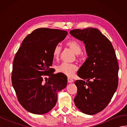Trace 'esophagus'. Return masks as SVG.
Here are the masks:
<instances>
[{
    "instance_id": "34e87169",
    "label": "esophagus",
    "mask_w": 127,
    "mask_h": 127,
    "mask_svg": "<svg viewBox=\"0 0 127 127\" xmlns=\"http://www.w3.org/2000/svg\"><path fill=\"white\" fill-rule=\"evenodd\" d=\"M74 81V80L70 77H68V83H71Z\"/></svg>"
}]
</instances>
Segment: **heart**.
Instances as JSON below:
<instances>
[{"instance_id": "1", "label": "heart", "mask_w": 127, "mask_h": 127, "mask_svg": "<svg viewBox=\"0 0 127 127\" xmlns=\"http://www.w3.org/2000/svg\"><path fill=\"white\" fill-rule=\"evenodd\" d=\"M66 45L73 51L75 53L77 54V56L79 57V53L81 51V46L79 42L75 40H70L66 43ZM61 52V46L56 45L52 51V57L55 60H58L59 59ZM77 70V66L75 64L71 63H63L57 67V71L58 72H61L69 77L72 76Z\"/></svg>"}]
</instances>
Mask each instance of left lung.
Returning <instances> with one entry per match:
<instances>
[{"mask_svg": "<svg viewBox=\"0 0 127 127\" xmlns=\"http://www.w3.org/2000/svg\"><path fill=\"white\" fill-rule=\"evenodd\" d=\"M70 34L83 42L88 56L77 72L83 80L75 82L77 91L74 102L84 114H96L107 106L118 87L115 51L110 40L96 28L74 29Z\"/></svg>", "mask_w": 127, "mask_h": 127, "instance_id": "obj_1", "label": "left lung"}]
</instances>
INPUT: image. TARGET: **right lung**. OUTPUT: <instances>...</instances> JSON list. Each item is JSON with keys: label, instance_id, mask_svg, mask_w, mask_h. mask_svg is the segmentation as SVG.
I'll return each mask as SVG.
<instances>
[{"label": "right lung", "instance_id": "1", "mask_svg": "<svg viewBox=\"0 0 127 127\" xmlns=\"http://www.w3.org/2000/svg\"><path fill=\"white\" fill-rule=\"evenodd\" d=\"M67 34L59 29H36L25 37L16 53L11 82L19 102L27 111L37 115L50 111L56 104L58 92L66 87V75L53 74L50 66L54 47Z\"/></svg>", "mask_w": 127, "mask_h": 127}]
</instances>
